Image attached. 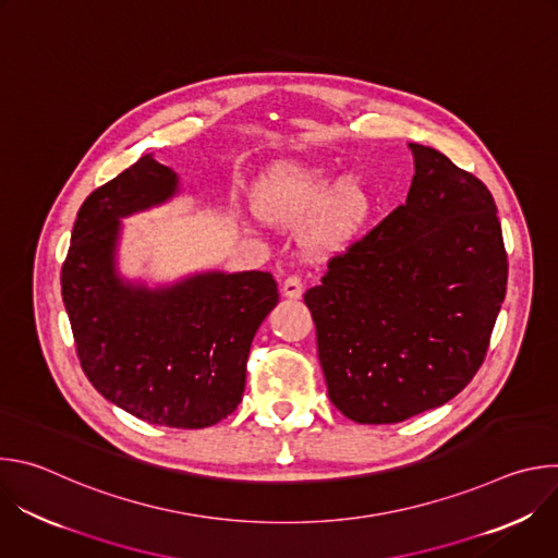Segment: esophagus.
<instances>
[{
  "label": "esophagus",
  "instance_id": "1",
  "mask_svg": "<svg viewBox=\"0 0 558 558\" xmlns=\"http://www.w3.org/2000/svg\"><path fill=\"white\" fill-rule=\"evenodd\" d=\"M304 287H302V280L298 276H289L284 282H282V295L289 298V300H298L302 295Z\"/></svg>",
  "mask_w": 558,
  "mask_h": 558
}]
</instances>
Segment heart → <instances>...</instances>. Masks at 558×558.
<instances>
[{
    "label": "heart",
    "instance_id": "1",
    "mask_svg": "<svg viewBox=\"0 0 558 558\" xmlns=\"http://www.w3.org/2000/svg\"><path fill=\"white\" fill-rule=\"evenodd\" d=\"M269 220L302 225L313 214L306 243L317 256H338L347 252L364 231L373 214V196L360 179L333 181L317 172L293 168L276 177L260 201Z\"/></svg>",
    "mask_w": 558,
    "mask_h": 558
}]
</instances>
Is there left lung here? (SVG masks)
Instances as JSON below:
<instances>
[{
    "label": "left lung",
    "instance_id": "obj_1",
    "mask_svg": "<svg viewBox=\"0 0 558 558\" xmlns=\"http://www.w3.org/2000/svg\"><path fill=\"white\" fill-rule=\"evenodd\" d=\"M409 149L407 203L304 293L331 402L357 424H397L450 402L480 371L506 298L493 194L441 151Z\"/></svg>",
    "mask_w": 558,
    "mask_h": 558
}]
</instances>
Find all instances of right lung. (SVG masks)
Returning a JSON list of instances; mask_svg holds the SVG:
<instances>
[{
  "instance_id": "1",
  "label": "right lung",
  "mask_w": 558,
  "mask_h": 558,
  "mask_svg": "<svg viewBox=\"0 0 558 558\" xmlns=\"http://www.w3.org/2000/svg\"><path fill=\"white\" fill-rule=\"evenodd\" d=\"M181 179L141 156L76 214L61 295L86 377L156 426L207 428L243 400L252 340L278 304L267 271H198L147 287L119 271L123 218L172 201Z\"/></svg>"
}]
</instances>
